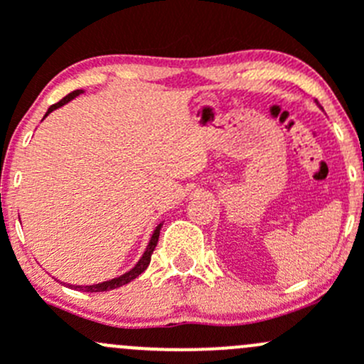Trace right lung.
Masks as SVG:
<instances>
[{
	"label": "right lung",
	"mask_w": 364,
	"mask_h": 364,
	"mask_svg": "<svg viewBox=\"0 0 364 364\" xmlns=\"http://www.w3.org/2000/svg\"><path fill=\"white\" fill-rule=\"evenodd\" d=\"M80 93H82V90H75V91H72V93H68L67 97H65V98H61V100L58 102V104L50 105V107H49V111H47V114H49V112H53L54 109L61 107V105H65V104H67V102L72 100V98H75L77 95H80ZM47 114H46V116H47ZM160 229H161V225H159V227H156V229H155V232H153V236H151V241H149L148 248H146L144 255L141 257V260H139V262H137V266H135L134 269H130V271H128V273H124L123 277H119V278H114V280H109V282H104V284H97V285H86V287H80V285H77V287H75L77 291H82V292H105V291H112V289L123 287V285H127L128 282H132V280H134V278H137L139 274H141L142 271H144L146 267L149 266V260H151V253H153V250H155L156 243H159Z\"/></svg>",
	"instance_id": "add662e5"
}]
</instances>
